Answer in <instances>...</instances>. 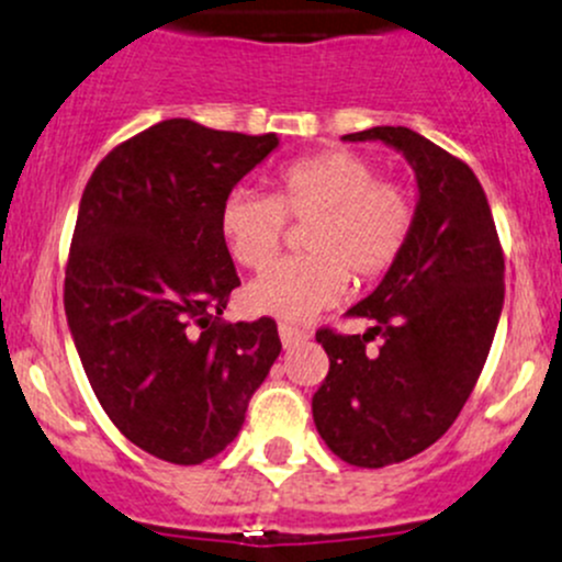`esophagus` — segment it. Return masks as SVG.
I'll list each match as a JSON object with an SVG mask.
<instances>
[{
    "label": "esophagus",
    "instance_id": "esophagus-1",
    "mask_svg": "<svg viewBox=\"0 0 562 562\" xmlns=\"http://www.w3.org/2000/svg\"><path fill=\"white\" fill-rule=\"evenodd\" d=\"M280 339L285 348H296L299 342H307L310 331H304V328L299 326H291V323H280Z\"/></svg>",
    "mask_w": 562,
    "mask_h": 562
}]
</instances>
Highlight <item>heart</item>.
Segmentation results:
<instances>
[{
  "instance_id": "1",
  "label": "heart",
  "mask_w": 562,
  "mask_h": 562,
  "mask_svg": "<svg viewBox=\"0 0 562 562\" xmlns=\"http://www.w3.org/2000/svg\"><path fill=\"white\" fill-rule=\"evenodd\" d=\"M271 195L234 190L220 212V231L245 269L277 258L288 220L307 223L302 247L252 280L245 291L255 315L310 321L348 291V280H378L407 245L416 203L400 181L378 176L375 162L348 149L317 151L288 162L271 179Z\"/></svg>"
}]
</instances>
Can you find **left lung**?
I'll return each instance as SVG.
<instances>
[{"mask_svg":"<svg viewBox=\"0 0 562 562\" xmlns=\"http://www.w3.org/2000/svg\"><path fill=\"white\" fill-rule=\"evenodd\" d=\"M345 140L394 146L418 179L407 245L350 310L372 328L315 334L328 353V375L313 396L317 432L348 464L386 468L422 454L457 422L495 339L506 260L468 162L411 127H370Z\"/></svg>","mask_w":562,"mask_h":562,"instance_id":"obj_1","label":"left lung"}]
</instances>
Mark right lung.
I'll return each instance as SVG.
<instances>
[{"instance_id": "obj_1", "label": "right lung", "mask_w": 562, "mask_h": 562, "mask_svg": "<svg viewBox=\"0 0 562 562\" xmlns=\"http://www.w3.org/2000/svg\"><path fill=\"white\" fill-rule=\"evenodd\" d=\"M277 144L166 119L108 151L81 195L67 323L113 427L166 462L220 454L282 350L271 317H220L241 285L220 212Z\"/></svg>"}]
</instances>
